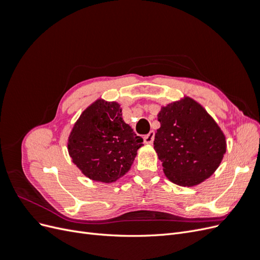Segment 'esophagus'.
I'll list each match as a JSON object with an SVG mask.
<instances>
[{
  "mask_svg": "<svg viewBox=\"0 0 260 260\" xmlns=\"http://www.w3.org/2000/svg\"><path fill=\"white\" fill-rule=\"evenodd\" d=\"M154 138H155V132L151 131L148 135L144 136V142L146 144H152L154 142Z\"/></svg>",
  "mask_w": 260,
  "mask_h": 260,
  "instance_id": "esophagus-1",
  "label": "esophagus"
}]
</instances>
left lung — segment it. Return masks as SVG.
<instances>
[{
    "mask_svg": "<svg viewBox=\"0 0 260 260\" xmlns=\"http://www.w3.org/2000/svg\"><path fill=\"white\" fill-rule=\"evenodd\" d=\"M154 148L166 177L180 186H195L208 179L226 151L225 136L205 108L184 96L162 106Z\"/></svg>",
    "mask_w": 260,
    "mask_h": 260,
    "instance_id": "left-lung-1",
    "label": "left lung"
}]
</instances>
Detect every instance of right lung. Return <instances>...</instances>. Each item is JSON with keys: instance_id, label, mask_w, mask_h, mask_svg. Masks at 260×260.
<instances>
[{"instance_id": "1", "label": "right lung", "mask_w": 260, "mask_h": 260, "mask_svg": "<svg viewBox=\"0 0 260 260\" xmlns=\"http://www.w3.org/2000/svg\"><path fill=\"white\" fill-rule=\"evenodd\" d=\"M117 102L96 100L78 118L68 138V153L82 174L112 183L130 170L143 139L122 120Z\"/></svg>"}]
</instances>
